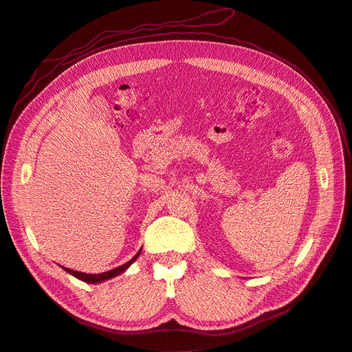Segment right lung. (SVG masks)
<instances>
[{
    "mask_svg": "<svg viewBox=\"0 0 352 352\" xmlns=\"http://www.w3.org/2000/svg\"><path fill=\"white\" fill-rule=\"evenodd\" d=\"M140 255H141V250L138 251V254L135 255V257H133L131 261L124 263L123 265H119V267L111 269V270H109V272H104V273H98V274H88V273L76 272V270H72V269H67V267H63V269H65L67 273H70L72 276H74V278L79 279V280H82V282H87V283H101V282H105V280H109V279H113V278H116V276H119V274L124 273V272H126L127 269H129L131 265L136 261V258L140 257Z\"/></svg>",
    "mask_w": 352,
    "mask_h": 352,
    "instance_id": "obj_1",
    "label": "right lung"
}]
</instances>
